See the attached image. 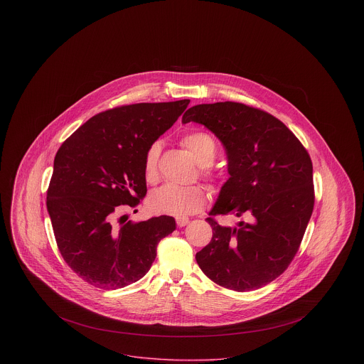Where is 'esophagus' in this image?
Segmentation results:
<instances>
[{"label":"esophagus","instance_id":"esophagus-1","mask_svg":"<svg viewBox=\"0 0 364 364\" xmlns=\"http://www.w3.org/2000/svg\"><path fill=\"white\" fill-rule=\"evenodd\" d=\"M189 223V217L182 215V217H176V225L178 227H185Z\"/></svg>","mask_w":364,"mask_h":364}]
</instances>
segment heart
<instances>
[{
  "mask_svg": "<svg viewBox=\"0 0 364 364\" xmlns=\"http://www.w3.org/2000/svg\"><path fill=\"white\" fill-rule=\"evenodd\" d=\"M183 146L192 153L195 159L202 165L205 176H210L211 171L208 165L214 161L217 147L211 136L203 132H192L183 136ZM159 146L153 144L144 156V178L149 183H156L159 178L158 172ZM208 192L203 186H178L165 185L150 196V208L156 213L171 215H188L200 211L206 206Z\"/></svg>",
  "mask_w": 364,
  "mask_h": 364,
  "instance_id": "heart-1",
  "label": "heart"
}]
</instances>
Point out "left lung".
I'll list each match as a JSON object with an SVG mask.
<instances>
[{
    "instance_id": "left-lung-1",
    "label": "left lung",
    "mask_w": 364,
    "mask_h": 364,
    "mask_svg": "<svg viewBox=\"0 0 364 364\" xmlns=\"http://www.w3.org/2000/svg\"><path fill=\"white\" fill-rule=\"evenodd\" d=\"M223 143L230 178L210 215L247 218L234 227L208 217L213 238L196 262L214 283L251 291L279 277L296 257L314 208L312 162L300 140L270 113L238 102L192 106Z\"/></svg>"
}]
</instances>
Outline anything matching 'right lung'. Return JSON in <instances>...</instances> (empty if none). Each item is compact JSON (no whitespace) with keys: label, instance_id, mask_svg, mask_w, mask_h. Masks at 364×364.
Wrapping results in <instances>:
<instances>
[{"label":"right lung","instance_id":"right-lung-1","mask_svg":"<svg viewBox=\"0 0 364 364\" xmlns=\"http://www.w3.org/2000/svg\"><path fill=\"white\" fill-rule=\"evenodd\" d=\"M189 102L105 110L58 149L46 205L58 251L84 282L116 290L140 280L156 259L158 242L176 228L169 215L117 224L114 214L146 196V153Z\"/></svg>","mask_w":364,"mask_h":364}]
</instances>
